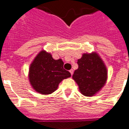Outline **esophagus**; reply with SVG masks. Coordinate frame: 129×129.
Listing matches in <instances>:
<instances>
[{
	"label": "esophagus",
	"mask_w": 129,
	"mask_h": 129,
	"mask_svg": "<svg viewBox=\"0 0 129 129\" xmlns=\"http://www.w3.org/2000/svg\"><path fill=\"white\" fill-rule=\"evenodd\" d=\"M70 74H71L72 76V75H73V73H74V70H73L72 69H71V70H70Z\"/></svg>",
	"instance_id": "34e87169"
}]
</instances>
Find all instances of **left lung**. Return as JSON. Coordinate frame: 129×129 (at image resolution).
Masks as SVG:
<instances>
[{"label":"left lung","instance_id":"left-lung-1","mask_svg":"<svg viewBox=\"0 0 129 129\" xmlns=\"http://www.w3.org/2000/svg\"><path fill=\"white\" fill-rule=\"evenodd\" d=\"M78 69L75 70L73 79L82 94L92 96L105 85L107 70L100 57L96 53H84L77 61Z\"/></svg>","mask_w":129,"mask_h":129}]
</instances>
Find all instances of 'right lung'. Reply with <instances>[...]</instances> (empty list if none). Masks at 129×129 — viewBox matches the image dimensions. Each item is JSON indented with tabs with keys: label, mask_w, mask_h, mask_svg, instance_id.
I'll return each mask as SVG.
<instances>
[{
	"label": "right lung",
	"mask_w": 129,
	"mask_h": 129,
	"mask_svg": "<svg viewBox=\"0 0 129 129\" xmlns=\"http://www.w3.org/2000/svg\"><path fill=\"white\" fill-rule=\"evenodd\" d=\"M63 64L61 59L55 60L50 53L45 51L39 52L29 70V81L35 90L44 95L56 90L62 79L71 76L64 69Z\"/></svg>",
	"instance_id": "1"
}]
</instances>
